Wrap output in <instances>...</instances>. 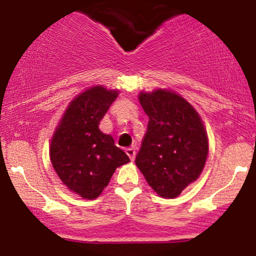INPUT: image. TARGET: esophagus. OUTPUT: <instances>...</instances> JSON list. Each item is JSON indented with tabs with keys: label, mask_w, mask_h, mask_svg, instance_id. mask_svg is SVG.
Wrapping results in <instances>:
<instances>
[{
	"label": "esophagus",
	"mask_w": 256,
	"mask_h": 256,
	"mask_svg": "<svg viewBox=\"0 0 256 256\" xmlns=\"http://www.w3.org/2000/svg\"><path fill=\"white\" fill-rule=\"evenodd\" d=\"M126 154H128V157L130 158L132 162H133L134 158H136V150H134L133 148H127V150H126Z\"/></svg>",
	"instance_id": "34e87169"
}]
</instances>
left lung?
<instances>
[{
	"mask_svg": "<svg viewBox=\"0 0 256 256\" xmlns=\"http://www.w3.org/2000/svg\"><path fill=\"white\" fill-rule=\"evenodd\" d=\"M148 116V132L136 164L163 198H175L200 178L209 144L200 116L190 102L170 90L139 94Z\"/></svg>",
	"mask_w": 256,
	"mask_h": 256,
	"instance_id": "8db88e82",
	"label": "left lung"
}]
</instances>
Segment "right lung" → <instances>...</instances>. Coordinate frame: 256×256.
<instances>
[{
    "instance_id": "1",
    "label": "right lung",
    "mask_w": 256,
    "mask_h": 256,
    "mask_svg": "<svg viewBox=\"0 0 256 256\" xmlns=\"http://www.w3.org/2000/svg\"><path fill=\"white\" fill-rule=\"evenodd\" d=\"M118 96L117 90L94 86L66 108L50 140V157L66 188L86 200L99 197L116 168L130 162L99 123Z\"/></svg>"
}]
</instances>
